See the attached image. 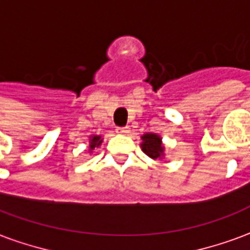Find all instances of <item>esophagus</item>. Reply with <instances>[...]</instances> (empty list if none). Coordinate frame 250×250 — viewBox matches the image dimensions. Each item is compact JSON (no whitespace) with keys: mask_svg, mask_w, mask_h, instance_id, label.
Segmentation results:
<instances>
[{"mask_svg":"<svg viewBox=\"0 0 250 250\" xmlns=\"http://www.w3.org/2000/svg\"><path fill=\"white\" fill-rule=\"evenodd\" d=\"M116 132H118L119 135H128L130 128H128V127H119V128H116Z\"/></svg>","mask_w":250,"mask_h":250,"instance_id":"34e87169","label":"esophagus"}]
</instances>
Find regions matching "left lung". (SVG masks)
Instances as JSON below:
<instances>
[{
	"instance_id": "1",
	"label": "left lung",
	"mask_w": 250,
	"mask_h": 250,
	"mask_svg": "<svg viewBox=\"0 0 250 250\" xmlns=\"http://www.w3.org/2000/svg\"><path fill=\"white\" fill-rule=\"evenodd\" d=\"M142 151L154 161H162L165 158V145L162 138L154 132H147L142 135Z\"/></svg>"
}]
</instances>
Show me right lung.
Wrapping results in <instances>:
<instances>
[{"instance_id":"right-lung-1","label":"right lung","mask_w":250,"mask_h":250,"mask_svg":"<svg viewBox=\"0 0 250 250\" xmlns=\"http://www.w3.org/2000/svg\"><path fill=\"white\" fill-rule=\"evenodd\" d=\"M103 143V139H102V136L100 135H91L89 136V145H88V151L89 154H92L93 150L99 147L100 145Z\"/></svg>"}]
</instances>
